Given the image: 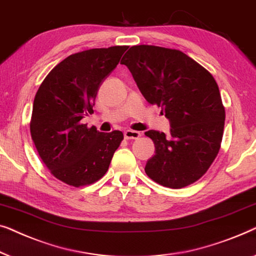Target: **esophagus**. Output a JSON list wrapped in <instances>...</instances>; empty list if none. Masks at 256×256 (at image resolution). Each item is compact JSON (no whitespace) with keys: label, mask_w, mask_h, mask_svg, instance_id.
Masks as SVG:
<instances>
[{"label":"esophagus","mask_w":256,"mask_h":256,"mask_svg":"<svg viewBox=\"0 0 256 256\" xmlns=\"http://www.w3.org/2000/svg\"><path fill=\"white\" fill-rule=\"evenodd\" d=\"M142 136V133L138 132V131H133V130H126V131L124 132V136L125 139H138L139 136Z\"/></svg>","instance_id":"obj_1"}]
</instances>
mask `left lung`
Here are the masks:
<instances>
[{"instance_id": "1", "label": "left lung", "mask_w": 256, "mask_h": 256, "mask_svg": "<svg viewBox=\"0 0 256 256\" xmlns=\"http://www.w3.org/2000/svg\"><path fill=\"white\" fill-rule=\"evenodd\" d=\"M152 106L170 122L169 134L145 132L156 145L147 161L150 178L181 189L200 180L220 150L225 108L214 78L197 61L175 48L132 46L122 59Z\"/></svg>"}]
</instances>
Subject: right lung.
I'll return each mask as SVG.
<instances>
[{"mask_svg":"<svg viewBox=\"0 0 256 256\" xmlns=\"http://www.w3.org/2000/svg\"><path fill=\"white\" fill-rule=\"evenodd\" d=\"M128 46L74 53L48 74L34 96L31 138L51 174L68 186H89L102 178L123 132H98L81 120L92 114L98 88L117 67Z\"/></svg>","mask_w":256,"mask_h":256,"instance_id":"obj_1","label":"right lung"}]
</instances>
